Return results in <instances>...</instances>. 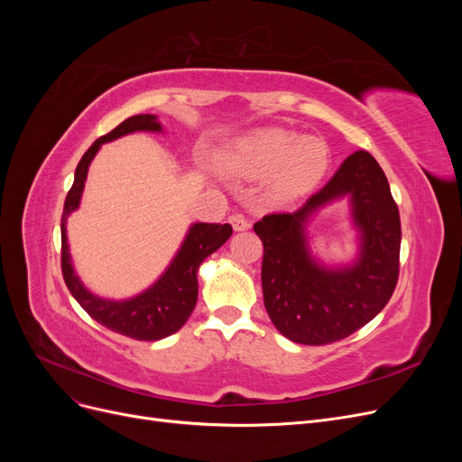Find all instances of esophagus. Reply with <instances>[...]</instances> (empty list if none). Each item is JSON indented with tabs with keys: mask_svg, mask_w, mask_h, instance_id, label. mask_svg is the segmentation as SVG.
<instances>
[{
	"mask_svg": "<svg viewBox=\"0 0 462 462\" xmlns=\"http://www.w3.org/2000/svg\"><path fill=\"white\" fill-rule=\"evenodd\" d=\"M229 223H231L235 231H246V229H250V221L245 216H241V214L229 216Z\"/></svg>",
	"mask_w": 462,
	"mask_h": 462,
	"instance_id": "obj_1",
	"label": "esophagus"
}]
</instances>
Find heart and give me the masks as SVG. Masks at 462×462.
Listing matches in <instances>:
<instances>
[{
    "label": "heart",
    "mask_w": 462,
    "mask_h": 462,
    "mask_svg": "<svg viewBox=\"0 0 462 462\" xmlns=\"http://www.w3.org/2000/svg\"><path fill=\"white\" fill-rule=\"evenodd\" d=\"M223 167L248 179L270 177L277 199L291 200L312 190L329 167V150L318 138L283 129H260L233 141L223 152Z\"/></svg>",
    "instance_id": "heart-1"
}]
</instances>
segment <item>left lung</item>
Instances as JSON below:
<instances>
[{"label": "left lung", "mask_w": 462, "mask_h": 462, "mask_svg": "<svg viewBox=\"0 0 462 462\" xmlns=\"http://www.w3.org/2000/svg\"><path fill=\"white\" fill-rule=\"evenodd\" d=\"M346 198L359 231L351 264L319 263L305 227L319 209ZM263 245V304L277 331L300 345L348 337L383 310L399 277L401 219L383 170L368 152L348 156L328 185L292 214H270L254 223Z\"/></svg>", "instance_id": "1"}]
</instances>
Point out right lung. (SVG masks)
<instances>
[{"instance_id": "add662e5", "label": "right lung", "mask_w": 462, "mask_h": 462, "mask_svg": "<svg viewBox=\"0 0 462 462\" xmlns=\"http://www.w3.org/2000/svg\"><path fill=\"white\" fill-rule=\"evenodd\" d=\"M138 131L163 133L162 123L156 116H133L117 125L111 133L97 138L85 152V156L80 158L73 187L67 194L61 216V270L67 289L71 291L77 302L97 324L116 333L127 335L131 339L158 341L167 337V335H173L185 326L199 299L197 273L200 263L229 239L233 227L229 223H223V226H219V223H192L185 235L183 245L179 246L177 254L173 256L171 263L167 265L165 272L146 291L138 292V295L131 299H104L94 295L85 287L73 268L71 253H69L67 217L80 206L88 167L97 150L106 143Z\"/></svg>"}]
</instances>
